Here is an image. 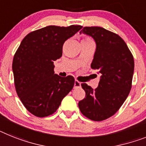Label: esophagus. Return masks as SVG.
Returning <instances> with one entry per match:
<instances>
[{
  "label": "esophagus",
  "instance_id": "1",
  "mask_svg": "<svg viewBox=\"0 0 146 146\" xmlns=\"http://www.w3.org/2000/svg\"><path fill=\"white\" fill-rule=\"evenodd\" d=\"M80 86H81L80 82H79L78 80H75V82H74V88H80Z\"/></svg>",
  "mask_w": 146,
  "mask_h": 146
}]
</instances>
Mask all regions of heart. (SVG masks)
<instances>
[{
	"label": "heart",
	"instance_id": "1",
	"mask_svg": "<svg viewBox=\"0 0 146 146\" xmlns=\"http://www.w3.org/2000/svg\"><path fill=\"white\" fill-rule=\"evenodd\" d=\"M88 40H91V39H90V38H88V37H84V38H83L82 41H88Z\"/></svg>",
	"mask_w": 146,
	"mask_h": 146
}]
</instances>
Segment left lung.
I'll use <instances>...</instances> for the list:
<instances>
[{"instance_id": "8db88e82", "label": "left lung", "mask_w": 146, "mask_h": 146, "mask_svg": "<svg viewBox=\"0 0 146 146\" xmlns=\"http://www.w3.org/2000/svg\"><path fill=\"white\" fill-rule=\"evenodd\" d=\"M93 37L96 43L91 68L101 73L99 86L94 90L85 83V98L79 102L81 112L94 121L112 117L124 103L132 86L134 61L124 40L100 27H84L80 33Z\"/></svg>"}]
</instances>
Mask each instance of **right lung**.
Here are the masks:
<instances>
[{
  "label": "right lung",
  "mask_w": 146,
  "mask_h": 146,
  "mask_svg": "<svg viewBox=\"0 0 146 146\" xmlns=\"http://www.w3.org/2000/svg\"><path fill=\"white\" fill-rule=\"evenodd\" d=\"M82 27L51 25L33 31L24 38L15 53L13 71L16 93L35 117L52 115L73 89L74 78L55 74L53 62L62 57L64 43Z\"/></svg>",
  "instance_id": "obj_1"
}]
</instances>
